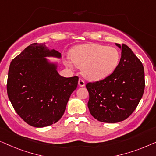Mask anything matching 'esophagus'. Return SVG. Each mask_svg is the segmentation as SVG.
I'll return each mask as SVG.
<instances>
[{
  "mask_svg": "<svg viewBox=\"0 0 156 156\" xmlns=\"http://www.w3.org/2000/svg\"><path fill=\"white\" fill-rule=\"evenodd\" d=\"M78 85L80 87L85 86V81L83 80L82 78H80L78 80Z\"/></svg>",
  "mask_w": 156,
  "mask_h": 156,
  "instance_id": "esophagus-1",
  "label": "esophagus"
}]
</instances>
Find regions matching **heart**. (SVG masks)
Instances as JSON below:
<instances>
[{"instance_id":"obj_1","label":"heart","mask_w":156,"mask_h":156,"mask_svg":"<svg viewBox=\"0 0 156 156\" xmlns=\"http://www.w3.org/2000/svg\"><path fill=\"white\" fill-rule=\"evenodd\" d=\"M71 58L76 66L81 69L82 75L90 80H99L112 73L120 60V54L115 47L98 44H86L74 47ZM66 65L72 68L71 61Z\"/></svg>"}]
</instances>
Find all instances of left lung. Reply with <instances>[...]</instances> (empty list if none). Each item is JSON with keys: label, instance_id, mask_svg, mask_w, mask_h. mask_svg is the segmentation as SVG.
I'll return each instance as SVG.
<instances>
[{"label": "left lung", "instance_id": "obj_1", "mask_svg": "<svg viewBox=\"0 0 156 156\" xmlns=\"http://www.w3.org/2000/svg\"><path fill=\"white\" fill-rule=\"evenodd\" d=\"M122 50L117 67L103 80L86 84L90 112L98 121L117 123L127 119L143 96L144 69L141 61L126 44H116Z\"/></svg>", "mask_w": 156, "mask_h": 156}]
</instances>
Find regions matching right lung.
Returning a JSON list of instances; mask_svg holds the SVG:
<instances>
[{
	"instance_id": "1",
	"label": "right lung",
	"mask_w": 156,
	"mask_h": 156,
	"mask_svg": "<svg viewBox=\"0 0 156 156\" xmlns=\"http://www.w3.org/2000/svg\"><path fill=\"white\" fill-rule=\"evenodd\" d=\"M49 56L61 54L45 43L32 44L12 59L8 71V98L17 115L34 127L58 122L78 85V76L62 77L56 63L45 58Z\"/></svg>"
}]
</instances>
